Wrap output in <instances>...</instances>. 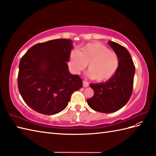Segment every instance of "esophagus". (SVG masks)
I'll return each instance as SVG.
<instances>
[{"label":"esophagus","mask_w":156,"mask_h":156,"mask_svg":"<svg viewBox=\"0 0 156 156\" xmlns=\"http://www.w3.org/2000/svg\"><path fill=\"white\" fill-rule=\"evenodd\" d=\"M88 85H89V83L88 82L83 80V87H88Z\"/></svg>","instance_id":"1"}]
</instances>
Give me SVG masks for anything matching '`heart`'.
<instances>
[{
	"label": "heart",
	"mask_w": 156,
	"mask_h": 156,
	"mask_svg": "<svg viewBox=\"0 0 156 156\" xmlns=\"http://www.w3.org/2000/svg\"><path fill=\"white\" fill-rule=\"evenodd\" d=\"M88 64V75L98 82L107 81L119 67V58L113 51L101 44H88L78 51H72L69 59L71 70L75 74L83 71Z\"/></svg>",
	"instance_id": "heart-1"
}]
</instances>
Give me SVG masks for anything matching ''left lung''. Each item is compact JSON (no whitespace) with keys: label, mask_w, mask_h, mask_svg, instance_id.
<instances>
[{"label":"left lung","mask_w":156,"mask_h":156,"mask_svg":"<svg viewBox=\"0 0 156 156\" xmlns=\"http://www.w3.org/2000/svg\"><path fill=\"white\" fill-rule=\"evenodd\" d=\"M119 58V67L115 74L105 82L90 84L94 96L87 103L94 111L111 113L119 111L127 103L133 92L135 65L129 52L123 46L109 41Z\"/></svg>","instance_id":"left-lung-1"}]
</instances>
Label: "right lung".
Wrapping results in <instances>:
<instances>
[{
  "instance_id": "right-lung-1",
  "label": "right lung",
  "mask_w": 156,
  "mask_h": 156,
  "mask_svg": "<svg viewBox=\"0 0 156 156\" xmlns=\"http://www.w3.org/2000/svg\"><path fill=\"white\" fill-rule=\"evenodd\" d=\"M72 48V40L54 39L34 45L21 58L18 88L33 110L57 114L67 107L73 92L82 87V80L69 73L66 63Z\"/></svg>"
}]
</instances>
